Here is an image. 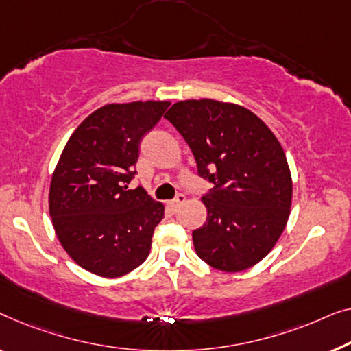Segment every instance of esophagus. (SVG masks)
Returning <instances> with one entry per match:
<instances>
[{
  "instance_id": "esophagus-1",
  "label": "esophagus",
  "mask_w": 351,
  "mask_h": 351,
  "mask_svg": "<svg viewBox=\"0 0 351 351\" xmlns=\"http://www.w3.org/2000/svg\"><path fill=\"white\" fill-rule=\"evenodd\" d=\"M184 202H186V195L184 194H178L176 197H175V200H170L169 202V206H170V208L171 210H178V208H180V206L182 205V204H184Z\"/></svg>"
}]
</instances>
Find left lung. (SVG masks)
I'll list each match as a JSON object with an SVG mask.
<instances>
[{
    "label": "left lung",
    "instance_id": "left-lung-1",
    "mask_svg": "<svg viewBox=\"0 0 351 351\" xmlns=\"http://www.w3.org/2000/svg\"><path fill=\"white\" fill-rule=\"evenodd\" d=\"M189 145L206 223L192 232L197 256L223 272H241L269 254L289 218L293 181L285 151L254 112L216 100L178 101L167 111Z\"/></svg>",
    "mask_w": 351,
    "mask_h": 351
}]
</instances>
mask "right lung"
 Here are the masks:
<instances>
[{
    "mask_svg": "<svg viewBox=\"0 0 351 351\" xmlns=\"http://www.w3.org/2000/svg\"><path fill=\"white\" fill-rule=\"evenodd\" d=\"M169 101L105 105L81 122L52 175L49 213L70 258L88 272L116 278L145 263L164 205L136 175L140 141Z\"/></svg>",
    "mask_w": 351,
    "mask_h": 351,
    "instance_id": "obj_1",
    "label": "right lung"
}]
</instances>
